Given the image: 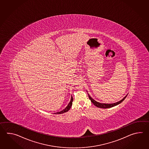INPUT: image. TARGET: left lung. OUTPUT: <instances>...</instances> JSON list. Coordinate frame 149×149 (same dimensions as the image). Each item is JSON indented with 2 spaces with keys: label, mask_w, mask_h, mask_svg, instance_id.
<instances>
[{
  "label": "left lung",
  "mask_w": 149,
  "mask_h": 149,
  "mask_svg": "<svg viewBox=\"0 0 149 149\" xmlns=\"http://www.w3.org/2000/svg\"><path fill=\"white\" fill-rule=\"evenodd\" d=\"M88 95L89 98L91 100V101L94 104V105H95L96 107H97V108H103V109L112 108V107H113L114 106H116L117 105L119 104L120 103H121L122 102L124 101V100L126 97L127 96V95H126V96H125L124 98H123L121 100L118 102H116V103H111V104H105V103H99V102L96 101L93 98H92L90 96V95H89L88 94Z\"/></svg>",
  "instance_id": "left-lung-1"
}]
</instances>
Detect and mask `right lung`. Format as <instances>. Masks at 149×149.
<instances>
[{
	"label": "right lung",
	"mask_w": 149,
	"mask_h": 149,
	"mask_svg": "<svg viewBox=\"0 0 149 149\" xmlns=\"http://www.w3.org/2000/svg\"><path fill=\"white\" fill-rule=\"evenodd\" d=\"M72 102H73V97H72V96H71L70 102H69V104L68 105L67 107L65 108L64 110H63L62 111H60V112H58L57 113H55V114H62V113H65V112H66L67 111H69L70 110L71 107V106H72Z\"/></svg>",
	"instance_id": "1"
}]
</instances>
